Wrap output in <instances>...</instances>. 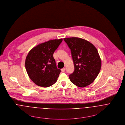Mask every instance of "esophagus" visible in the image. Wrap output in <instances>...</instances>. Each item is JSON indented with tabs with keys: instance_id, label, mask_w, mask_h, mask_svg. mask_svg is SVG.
<instances>
[{
	"instance_id": "obj_1",
	"label": "esophagus",
	"mask_w": 125,
	"mask_h": 125,
	"mask_svg": "<svg viewBox=\"0 0 125 125\" xmlns=\"http://www.w3.org/2000/svg\"><path fill=\"white\" fill-rule=\"evenodd\" d=\"M65 70H66V69H65V68H63V69H61V71H62V72H65Z\"/></svg>"
}]
</instances>
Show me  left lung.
Listing matches in <instances>:
<instances>
[{"label":"left lung","mask_w":125,"mask_h":125,"mask_svg":"<svg viewBox=\"0 0 125 125\" xmlns=\"http://www.w3.org/2000/svg\"><path fill=\"white\" fill-rule=\"evenodd\" d=\"M69 47L74 65L69 75L71 82L79 87L93 83L101 68V60L96 48L90 42L78 37L64 38Z\"/></svg>","instance_id":"8db88e82"}]
</instances>
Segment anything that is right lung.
<instances>
[{
	"instance_id": "1",
	"label": "right lung",
	"mask_w": 125,
	"mask_h": 125,
	"mask_svg": "<svg viewBox=\"0 0 125 125\" xmlns=\"http://www.w3.org/2000/svg\"><path fill=\"white\" fill-rule=\"evenodd\" d=\"M62 40H51L40 43L28 53L25 68L30 79L37 85L48 87L57 81L61 70L56 67L53 54Z\"/></svg>"
}]
</instances>
